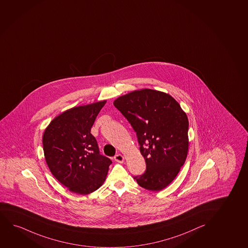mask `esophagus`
<instances>
[{
	"instance_id": "esophagus-1",
	"label": "esophagus",
	"mask_w": 248,
	"mask_h": 248,
	"mask_svg": "<svg viewBox=\"0 0 248 248\" xmlns=\"http://www.w3.org/2000/svg\"><path fill=\"white\" fill-rule=\"evenodd\" d=\"M114 159L116 160V162H118V163H123L124 162V157H123L122 154H116V156L114 157Z\"/></svg>"
}]
</instances>
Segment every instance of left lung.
<instances>
[{
  "label": "left lung",
  "mask_w": 248,
  "mask_h": 248,
  "mask_svg": "<svg viewBox=\"0 0 248 248\" xmlns=\"http://www.w3.org/2000/svg\"><path fill=\"white\" fill-rule=\"evenodd\" d=\"M137 132L146 172L134 179L141 187L160 191L172 183L188 149V120L170 94L151 89L132 91L114 100Z\"/></svg>",
  "instance_id": "obj_1"
}]
</instances>
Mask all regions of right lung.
<instances>
[{
    "label": "right lung",
    "mask_w": 248,
    "mask_h": 248,
    "mask_svg": "<svg viewBox=\"0 0 248 248\" xmlns=\"http://www.w3.org/2000/svg\"><path fill=\"white\" fill-rule=\"evenodd\" d=\"M107 100L73 107L56 116L43 136L46 163L59 182L69 191L88 195L107 178L110 158L100 154L91 133L95 118Z\"/></svg>",
    "instance_id": "obj_1"
}]
</instances>
